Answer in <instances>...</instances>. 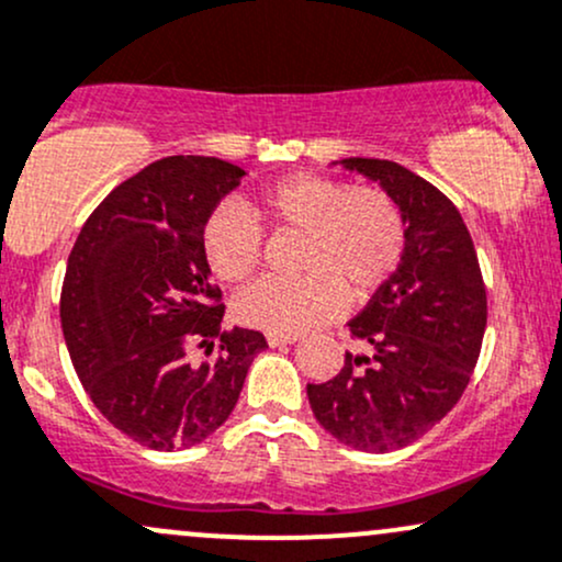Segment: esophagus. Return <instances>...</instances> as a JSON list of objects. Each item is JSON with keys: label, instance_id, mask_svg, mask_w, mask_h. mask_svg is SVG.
<instances>
[{"label": "esophagus", "instance_id": "34e87169", "mask_svg": "<svg viewBox=\"0 0 562 562\" xmlns=\"http://www.w3.org/2000/svg\"><path fill=\"white\" fill-rule=\"evenodd\" d=\"M269 347H288V344H295V336H277V333H267Z\"/></svg>", "mask_w": 562, "mask_h": 562}]
</instances>
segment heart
<instances>
[{"mask_svg":"<svg viewBox=\"0 0 562 562\" xmlns=\"http://www.w3.org/2000/svg\"><path fill=\"white\" fill-rule=\"evenodd\" d=\"M239 205L215 207L202 232L207 267L224 282H243L258 269L263 237L299 234L293 280H261L234 299V317L256 330L299 336L341 312L344 301L379 291L405 248L400 207L375 187H347L338 178L295 172L258 189Z\"/></svg>","mask_w":562,"mask_h":562,"instance_id":"obj_1","label":"heart"}]
</instances>
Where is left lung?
Wrapping results in <instances>:
<instances>
[{"label": "left lung", "mask_w": 562, "mask_h": 562, "mask_svg": "<svg viewBox=\"0 0 562 562\" xmlns=\"http://www.w3.org/2000/svg\"><path fill=\"white\" fill-rule=\"evenodd\" d=\"M392 196L405 224L400 267L349 323L368 355L344 357L325 384H306L325 431L355 451L411 446L464 394L483 344L488 304L477 252L456 205L422 176L390 159L347 157Z\"/></svg>", "instance_id": "obj_1"}]
</instances>
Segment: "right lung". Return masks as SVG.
<instances>
[{"mask_svg":"<svg viewBox=\"0 0 562 562\" xmlns=\"http://www.w3.org/2000/svg\"><path fill=\"white\" fill-rule=\"evenodd\" d=\"M245 176L215 157L157 159L95 207L69 256L60 325L74 371L92 405L154 451L207 440L267 349L258 330H221L202 250L207 218Z\"/></svg>","mask_w":562,"mask_h":562,"instance_id":"obj_1","label":"right lung"}]
</instances>
